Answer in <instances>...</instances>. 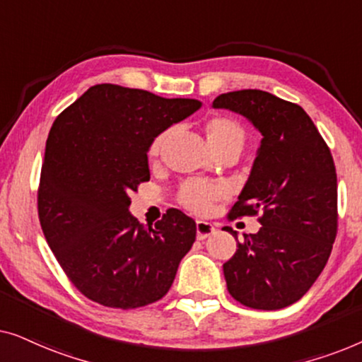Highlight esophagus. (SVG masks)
<instances>
[{
    "instance_id": "1",
    "label": "esophagus",
    "mask_w": 362,
    "mask_h": 362,
    "mask_svg": "<svg viewBox=\"0 0 362 362\" xmlns=\"http://www.w3.org/2000/svg\"><path fill=\"white\" fill-rule=\"evenodd\" d=\"M216 232V227L207 221H197L196 222V235L199 240H204L207 237L212 235Z\"/></svg>"
}]
</instances>
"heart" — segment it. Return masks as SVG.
Listing matches in <instances>:
<instances>
[{"label": "heart", "instance_id": "b5f03b06", "mask_svg": "<svg viewBox=\"0 0 362 362\" xmlns=\"http://www.w3.org/2000/svg\"><path fill=\"white\" fill-rule=\"evenodd\" d=\"M170 136V132L161 133L158 135L151 143L150 155L158 156L165 146V143ZM206 138L209 143L211 150H217V148L234 146L242 150L245 143V132L240 127L239 122H235L230 117H212L209 122L206 123ZM226 196V189L222 186L211 185L206 181H187L181 186L180 189V202L187 209L197 214H204L211 209L214 201L221 199Z\"/></svg>", "mask_w": 362, "mask_h": 362}]
</instances>
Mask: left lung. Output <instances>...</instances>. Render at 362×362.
I'll return each instance as SVG.
<instances>
[{
    "label": "left lung",
    "mask_w": 362,
    "mask_h": 362,
    "mask_svg": "<svg viewBox=\"0 0 362 362\" xmlns=\"http://www.w3.org/2000/svg\"><path fill=\"white\" fill-rule=\"evenodd\" d=\"M245 117L262 140L229 217L260 212L224 269L229 293L255 310H279L311 288L329 259L338 227V181L328 145L296 103L264 90L222 93L212 102ZM237 240V232L224 227Z\"/></svg>",
    "instance_id": "8db88e82"
}]
</instances>
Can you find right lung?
I'll return each mask as SVG.
<instances>
[{"mask_svg": "<svg viewBox=\"0 0 362 362\" xmlns=\"http://www.w3.org/2000/svg\"><path fill=\"white\" fill-rule=\"evenodd\" d=\"M113 83L88 88L52 123L37 192L49 247L78 291L110 308L158 301L196 240V222L170 209L155 227L130 214V192L150 180L155 138L199 110Z\"/></svg>", "mask_w": 362, "mask_h": 362, "instance_id": "obj_1", "label": "right lung"}]
</instances>
